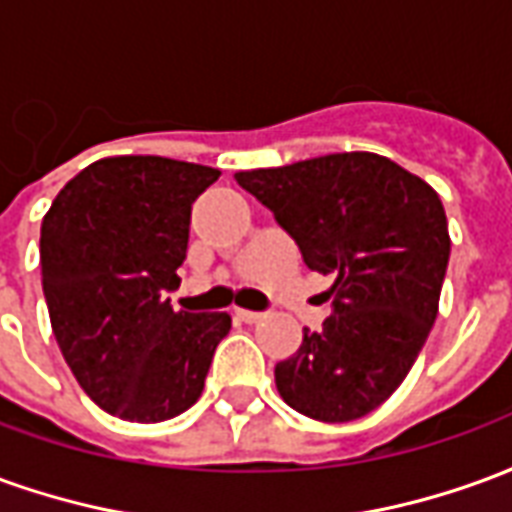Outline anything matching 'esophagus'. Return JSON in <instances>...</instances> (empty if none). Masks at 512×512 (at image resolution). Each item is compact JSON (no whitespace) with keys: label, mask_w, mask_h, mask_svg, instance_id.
I'll return each instance as SVG.
<instances>
[{"label":"esophagus","mask_w":512,"mask_h":512,"mask_svg":"<svg viewBox=\"0 0 512 512\" xmlns=\"http://www.w3.org/2000/svg\"><path fill=\"white\" fill-rule=\"evenodd\" d=\"M235 315H238L244 323H257L266 318V312H255V310H235Z\"/></svg>","instance_id":"34e87169"}]
</instances>
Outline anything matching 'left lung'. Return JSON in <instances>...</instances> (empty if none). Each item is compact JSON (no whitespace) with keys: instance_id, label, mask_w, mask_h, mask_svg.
Instances as JSON below:
<instances>
[{"instance_id":"8db88e82","label":"left lung","mask_w":512,"mask_h":512,"mask_svg":"<svg viewBox=\"0 0 512 512\" xmlns=\"http://www.w3.org/2000/svg\"><path fill=\"white\" fill-rule=\"evenodd\" d=\"M332 277V315L274 367L282 400L321 422L370 414L403 384L439 312L450 233L439 194L378 153H332L235 172Z\"/></svg>"}]
</instances>
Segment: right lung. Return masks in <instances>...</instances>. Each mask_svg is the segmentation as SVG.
<instances>
[{"label": "right lung", "instance_id": "add662e5", "mask_svg": "<svg viewBox=\"0 0 512 512\" xmlns=\"http://www.w3.org/2000/svg\"><path fill=\"white\" fill-rule=\"evenodd\" d=\"M219 169L161 156L101 158L51 202L40 227L43 296L57 345L93 403L164 422L197 403L227 312H175L191 202Z\"/></svg>", "mask_w": 512, "mask_h": 512}]
</instances>
